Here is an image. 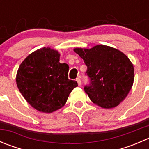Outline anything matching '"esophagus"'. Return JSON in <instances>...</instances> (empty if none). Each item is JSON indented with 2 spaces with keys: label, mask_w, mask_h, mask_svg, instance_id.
I'll return each mask as SVG.
<instances>
[{
  "label": "esophagus",
  "mask_w": 149,
  "mask_h": 149,
  "mask_svg": "<svg viewBox=\"0 0 149 149\" xmlns=\"http://www.w3.org/2000/svg\"><path fill=\"white\" fill-rule=\"evenodd\" d=\"M76 81H77V83H78V84H79V86L81 85V81L80 78H77Z\"/></svg>",
  "instance_id": "1"
}]
</instances>
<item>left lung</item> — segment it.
<instances>
[{
  "mask_svg": "<svg viewBox=\"0 0 149 149\" xmlns=\"http://www.w3.org/2000/svg\"><path fill=\"white\" fill-rule=\"evenodd\" d=\"M87 66L89 84L84 88L93 103L109 109L118 106L131 89L134 68L123 52L111 47L75 48Z\"/></svg>",
  "mask_w": 149,
  "mask_h": 149,
  "instance_id": "left-lung-1",
  "label": "left lung"
}]
</instances>
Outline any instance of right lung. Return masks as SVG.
<instances>
[{"instance_id":"add662e5","label":"right lung","mask_w":149,"mask_h":149,"mask_svg":"<svg viewBox=\"0 0 149 149\" xmlns=\"http://www.w3.org/2000/svg\"><path fill=\"white\" fill-rule=\"evenodd\" d=\"M59 61L58 51L43 47L29 55L17 71L19 91L40 112L51 113L61 109L78 86L76 81L68 79L69 66Z\"/></svg>"}]
</instances>
